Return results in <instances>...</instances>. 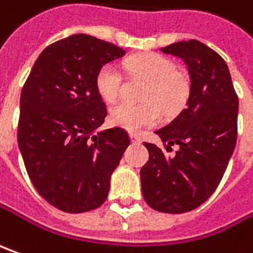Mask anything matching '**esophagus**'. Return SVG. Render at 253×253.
Listing matches in <instances>:
<instances>
[{
  "instance_id": "esophagus-1",
  "label": "esophagus",
  "mask_w": 253,
  "mask_h": 253,
  "mask_svg": "<svg viewBox=\"0 0 253 253\" xmlns=\"http://www.w3.org/2000/svg\"><path fill=\"white\" fill-rule=\"evenodd\" d=\"M130 140H131V143H133V144H140V143H141V138H140L138 135H135V134H130Z\"/></svg>"
}]
</instances>
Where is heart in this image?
I'll use <instances>...</instances> for the list:
<instances>
[{
    "instance_id": "heart-1",
    "label": "heart",
    "mask_w": 253,
    "mask_h": 253,
    "mask_svg": "<svg viewBox=\"0 0 253 253\" xmlns=\"http://www.w3.org/2000/svg\"><path fill=\"white\" fill-rule=\"evenodd\" d=\"M127 71L133 77L148 81L144 88L145 103L133 105L122 102L110 109L109 122L130 133H138L144 127L153 126L160 118V109L165 116H173L186 105L190 83L183 73L176 70L168 57L148 53L126 61ZM96 91L106 102H115L122 91V74L115 64H105L95 78Z\"/></svg>"
}]
</instances>
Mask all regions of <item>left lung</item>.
I'll return each mask as SVG.
<instances>
[{
  "label": "left lung",
  "mask_w": 253,
  "mask_h": 253,
  "mask_svg": "<svg viewBox=\"0 0 253 253\" xmlns=\"http://www.w3.org/2000/svg\"><path fill=\"white\" fill-rule=\"evenodd\" d=\"M185 61L190 77L186 108L155 134L167 152L144 143L150 158L140 170L144 200L161 213L195 210L214 193L235 144L238 96L230 70L220 54L199 40L178 42L161 48Z\"/></svg>",
  "instance_id": "obj_1"
}]
</instances>
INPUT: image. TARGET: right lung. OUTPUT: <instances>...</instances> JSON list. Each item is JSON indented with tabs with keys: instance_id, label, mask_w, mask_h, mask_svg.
Returning a JSON list of instances; mask_svg holds the SVG:
<instances>
[{
	"instance_id": "right-lung-1",
	"label": "right lung",
	"mask_w": 253,
	"mask_h": 253,
	"mask_svg": "<svg viewBox=\"0 0 253 253\" xmlns=\"http://www.w3.org/2000/svg\"><path fill=\"white\" fill-rule=\"evenodd\" d=\"M125 54L109 42L73 35L40 53L23 85L18 145L35 189L61 211L103 205L130 145L120 127L98 131L108 112L95 85L100 67Z\"/></svg>"
}]
</instances>
